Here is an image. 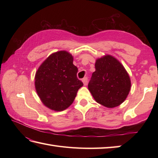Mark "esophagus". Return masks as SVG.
<instances>
[{
  "instance_id": "esophagus-1",
  "label": "esophagus",
  "mask_w": 158,
  "mask_h": 158,
  "mask_svg": "<svg viewBox=\"0 0 158 158\" xmlns=\"http://www.w3.org/2000/svg\"><path fill=\"white\" fill-rule=\"evenodd\" d=\"M81 81L83 83V84H84V85H87V83H88V78H87V77H84V78L82 79Z\"/></svg>"
}]
</instances>
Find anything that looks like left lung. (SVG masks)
I'll return each instance as SVG.
<instances>
[{"label": "left lung", "instance_id": "obj_1", "mask_svg": "<svg viewBox=\"0 0 158 158\" xmlns=\"http://www.w3.org/2000/svg\"><path fill=\"white\" fill-rule=\"evenodd\" d=\"M88 89L96 102L107 108L123 103L130 91L128 73L118 60L110 55L96 59Z\"/></svg>", "mask_w": 158, "mask_h": 158}]
</instances>
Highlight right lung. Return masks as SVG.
Instances as JSON below:
<instances>
[{"label":"right lung","instance_id":"obj_1","mask_svg":"<svg viewBox=\"0 0 158 158\" xmlns=\"http://www.w3.org/2000/svg\"><path fill=\"white\" fill-rule=\"evenodd\" d=\"M77 67L73 57L66 51L52 53L35 74L36 93L46 107L62 111L72 105L83 83L77 79Z\"/></svg>","mask_w":158,"mask_h":158}]
</instances>
